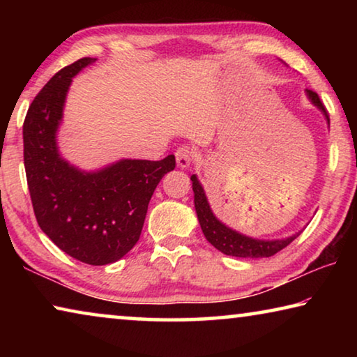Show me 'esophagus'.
<instances>
[{
	"label": "esophagus",
	"instance_id": "esophagus-1",
	"mask_svg": "<svg viewBox=\"0 0 357 357\" xmlns=\"http://www.w3.org/2000/svg\"><path fill=\"white\" fill-rule=\"evenodd\" d=\"M174 155H176V162L181 168H187L192 164V160L195 159V153L189 146H179Z\"/></svg>",
	"mask_w": 357,
	"mask_h": 357
}]
</instances>
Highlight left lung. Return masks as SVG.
<instances>
[{"mask_svg": "<svg viewBox=\"0 0 357 357\" xmlns=\"http://www.w3.org/2000/svg\"><path fill=\"white\" fill-rule=\"evenodd\" d=\"M307 96L313 102V105H317L319 110L324 113L326 119L329 123V114L323 102L319 100V96L312 91V89H307ZM192 189L195 193V198H193V203H195V211L198 215V222H200V227L203 229L204 236L213 244L217 250L229 257H239V258H268L275 255L277 252L285 249L288 244H291L293 241L299 236L298 234H293L287 239H275V241H261V239H253L249 236H244L234 229L228 228L223 225L220 220H217L213 211L209 208L208 198L204 195V190L200 184V181L197 179L195 174H192Z\"/></svg>", "mask_w": 357, "mask_h": 357, "instance_id": "obj_1", "label": "left lung"}]
</instances>
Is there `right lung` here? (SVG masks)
<instances>
[{
    "label": "right lung",
    "instance_id": "1",
    "mask_svg": "<svg viewBox=\"0 0 357 357\" xmlns=\"http://www.w3.org/2000/svg\"><path fill=\"white\" fill-rule=\"evenodd\" d=\"M96 58L66 66L47 82L23 123V160L39 227L59 249L78 261L104 266L118 261L140 239L148 204L174 155L162 160H119L84 173L59 157L56 130L72 77Z\"/></svg>",
    "mask_w": 357,
    "mask_h": 357
}]
</instances>
